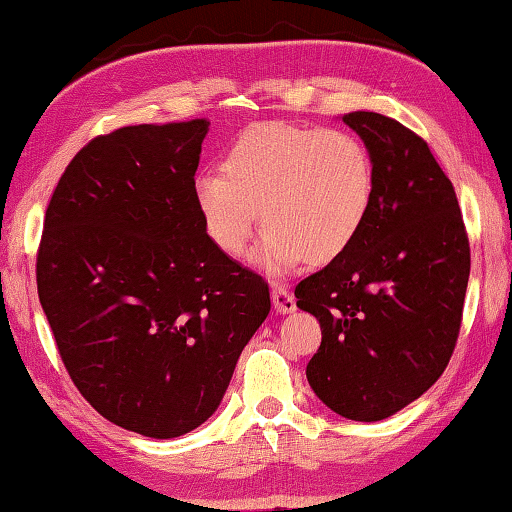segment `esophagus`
<instances>
[{
  "mask_svg": "<svg viewBox=\"0 0 512 512\" xmlns=\"http://www.w3.org/2000/svg\"><path fill=\"white\" fill-rule=\"evenodd\" d=\"M271 298L277 314H291V311H296V298L284 287H273Z\"/></svg>",
  "mask_w": 512,
  "mask_h": 512,
  "instance_id": "1",
  "label": "esophagus"
}]
</instances>
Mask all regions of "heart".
<instances>
[{
  "label": "heart",
  "mask_w": 512,
  "mask_h": 512,
  "mask_svg": "<svg viewBox=\"0 0 512 512\" xmlns=\"http://www.w3.org/2000/svg\"><path fill=\"white\" fill-rule=\"evenodd\" d=\"M192 194L221 253L239 257L262 221L255 264L284 273L302 259L334 262L357 241L372 210L375 171L352 133L273 121L241 133L225 151L221 173H198Z\"/></svg>",
  "instance_id": "1"
}]
</instances>
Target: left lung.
Returning a JSON list of instances; mask_svg holds the SVG:
<instances>
[{
    "mask_svg": "<svg viewBox=\"0 0 512 512\" xmlns=\"http://www.w3.org/2000/svg\"><path fill=\"white\" fill-rule=\"evenodd\" d=\"M375 196L357 241L296 287L323 329L307 363L318 400L357 422L391 418L436 384L461 329L470 241L427 142L379 112H348Z\"/></svg>",
    "mask_w": 512,
    "mask_h": 512,
    "instance_id": "left-lung-1",
    "label": "left lung"
}]
</instances>
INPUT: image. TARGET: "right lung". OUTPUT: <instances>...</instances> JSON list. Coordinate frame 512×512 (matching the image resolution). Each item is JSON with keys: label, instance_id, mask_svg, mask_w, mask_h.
Wrapping results in <instances>:
<instances>
[{"label": "right lung", "instance_id": "obj_1", "mask_svg": "<svg viewBox=\"0 0 512 512\" xmlns=\"http://www.w3.org/2000/svg\"><path fill=\"white\" fill-rule=\"evenodd\" d=\"M207 119L126 126L74 155L51 196L38 296L69 377L103 418L178 438L210 418L271 311L262 277L194 205Z\"/></svg>", "mask_w": 512, "mask_h": 512}]
</instances>
